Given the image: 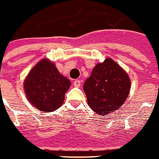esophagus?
<instances>
[{
    "mask_svg": "<svg viewBox=\"0 0 159 159\" xmlns=\"http://www.w3.org/2000/svg\"><path fill=\"white\" fill-rule=\"evenodd\" d=\"M81 85V80H75L74 81V85L75 87H80Z\"/></svg>",
    "mask_w": 159,
    "mask_h": 159,
    "instance_id": "34e87169",
    "label": "esophagus"
}]
</instances>
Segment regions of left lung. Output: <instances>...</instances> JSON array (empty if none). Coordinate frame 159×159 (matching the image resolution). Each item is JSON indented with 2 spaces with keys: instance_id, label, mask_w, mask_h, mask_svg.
Segmentation results:
<instances>
[{
  "instance_id": "left-lung-1",
  "label": "left lung",
  "mask_w": 159,
  "mask_h": 159,
  "mask_svg": "<svg viewBox=\"0 0 159 159\" xmlns=\"http://www.w3.org/2000/svg\"><path fill=\"white\" fill-rule=\"evenodd\" d=\"M131 82L128 74L110 58L92 69L83 89L90 108L100 116L118 110L129 94Z\"/></svg>"
}]
</instances>
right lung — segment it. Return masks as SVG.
<instances>
[{
	"instance_id": "1",
	"label": "right lung",
	"mask_w": 159,
	"mask_h": 159,
	"mask_svg": "<svg viewBox=\"0 0 159 159\" xmlns=\"http://www.w3.org/2000/svg\"><path fill=\"white\" fill-rule=\"evenodd\" d=\"M70 85V80L60 74L56 65L48 59L41 60L24 82L28 101L43 112H52L61 107Z\"/></svg>"
}]
</instances>
